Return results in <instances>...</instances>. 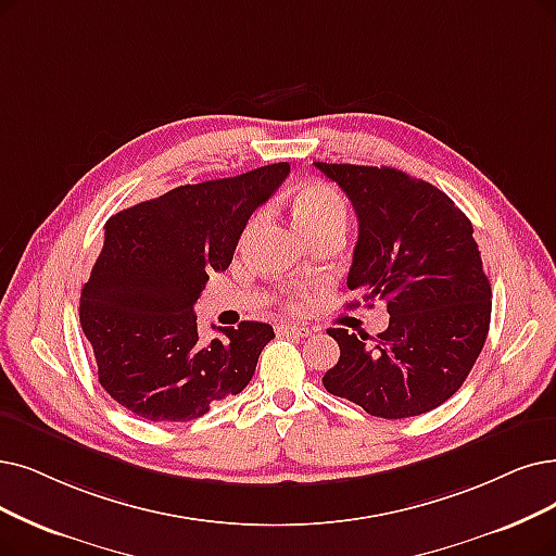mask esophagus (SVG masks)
<instances>
[{"instance_id": "34e87169", "label": "esophagus", "mask_w": 556, "mask_h": 556, "mask_svg": "<svg viewBox=\"0 0 556 556\" xmlns=\"http://www.w3.org/2000/svg\"><path fill=\"white\" fill-rule=\"evenodd\" d=\"M276 332L282 338H307V336H313V330L305 328V326H296V324H278Z\"/></svg>"}]
</instances>
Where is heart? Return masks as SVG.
Returning <instances> with one entry per match:
<instances>
[{"label":"heart","instance_id":"b5f03b06","mask_svg":"<svg viewBox=\"0 0 556 556\" xmlns=\"http://www.w3.org/2000/svg\"><path fill=\"white\" fill-rule=\"evenodd\" d=\"M292 212H294V220L296 226L301 228V232L315 235L319 230H344L346 228V203L344 198L340 195L338 189H332L326 182H307L303 185L292 201ZM260 224V214H255L247 232H251L255 226Z\"/></svg>","mask_w":556,"mask_h":556}]
</instances>
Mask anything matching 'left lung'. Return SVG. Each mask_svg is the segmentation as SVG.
Here are the masks:
<instances>
[{
    "label": "left lung",
    "mask_w": 556,
    "mask_h": 556,
    "mask_svg": "<svg viewBox=\"0 0 556 556\" xmlns=\"http://www.w3.org/2000/svg\"><path fill=\"white\" fill-rule=\"evenodd\" d=\"M315 166L358 216L349 290L381 299L390 315L374 342L367 332L328 328L340 361L324 374V388L374 417L429 413L468 379L491 326V282L470 218L447 193L404 170Z\"/></svg>",
    "instance_id": "1"
}]
</instances>
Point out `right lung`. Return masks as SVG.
<instances>
[{"label":"right lung","instance_id":"1","mask_svg":"<svg viewBox=\"0 0 556 556\" xmlns=\"http://www.w3.org/2000/svg\"><path fill=\"white\" fill-rule=\"evenodd\" d=\"M290 164L175 187L104 224V247L79 299L106 394L150 421H187L249 386L274 328L241 321L201 340L193 303L226 271L251 214Z\"/></svg>","mask_w":556,"mask_h":556}]
</instances>
